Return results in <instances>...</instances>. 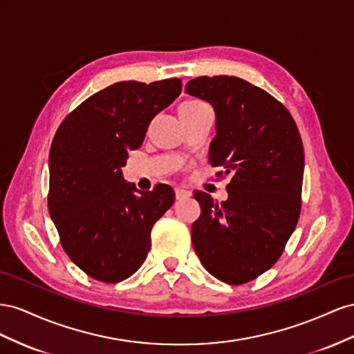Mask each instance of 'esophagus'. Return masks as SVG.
Returning a JSON list of instances; mask_svg holds the SVG:
<instances>
[{"label": "esophagus", "mask_w": 354, "mask_h": 354, "mask_svg": "<svg viewBox=\"0 0 354 354\" xmlns=\"http://www.w3.org/2000/svg\"><path fill=\"white\" fill-rule=\"evenodd\" d=\"M175 196H176L178 200H184V198L191 197V191L184 189V188H176L175 189Z\"/></svg>", "instance_id": "obj_1"}]
</instances>
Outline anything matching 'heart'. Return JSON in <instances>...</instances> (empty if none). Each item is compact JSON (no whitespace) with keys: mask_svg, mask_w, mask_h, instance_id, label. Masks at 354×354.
I'll use <instances>...</instances> for the list:
<instances>
[{"mask_svg":"<svg viewBox=\"0 0 354 354\" xmlns=\"http://www.w3.org/2000/svg\"><path fill=\"white\" fill-rule=\"evenodd\" d=\"M207 108V104H205L203 100H198V99H189L185 100V102L180 104L179 106V115H189V114H194L197 111Z\"/></svg>","mask_w":354,"mask_h":354,"instance_id":"1","label":"heart"}]
</instances>
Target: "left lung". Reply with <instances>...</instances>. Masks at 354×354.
<instances>
[{"label":"left lung","mask_w":354,"mask_h":354,"mask_svg":"<svg viewBox=\"0 0 354 354\" xmlns=\"http://www.w3.org/2000/svg\"><path fill=\"white\" fill-rule=\"evenodd\" d=\"M185 92L214 106L209 161L224 167L216 176H230L222 203L194 191L201 212L191 228L193 246L212 276L243 285L276 264L299 219V130L283 104L241 78L197 77Z\"/></svg>","instance_id":"left-lung-1"}]
</instances>
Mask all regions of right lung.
I'll use <instances>...</instances> for the list:
<instances>
[{"mask_svg": "<svg viewBox=\"0 0 354 354\" xmlns=\"http://www.w3.org/2000/svg\"><path fill=\"white\" fill-rule=\"evenodd\" d=\"M180 87V78L115 83L87 97L56 130L48 212L66 255L95 280L118 283L132 276L149 252L151 228L174 205L171 187L138 191L121 167Z\"/></svg>", "mask_w": 354, "mask_h": 354, "instance_id": "obj_1", "label": "right lung"}]
</instances>
